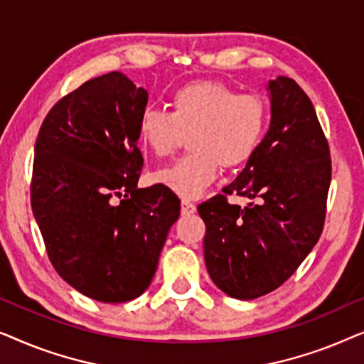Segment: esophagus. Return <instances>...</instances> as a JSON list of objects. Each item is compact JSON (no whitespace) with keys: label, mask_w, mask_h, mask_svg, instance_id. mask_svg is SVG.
Here are the masks:
<instances>
[{"label":"esophagus","mask_w":364,"mask_h":364,"mask_svg":"<svg viewBox=\"0 0 364 364\" xmlns=\"http://www.w3.org/2000/svg\"><path fill=\"white\" fill-rule=\"evenodd\" d=\"M196 210H197L196 203H192L191 200H186V198H183L182 203H181L182 215H192V213H196Z\"/></svg>","instance_id":"34e87169"}]
</instances>
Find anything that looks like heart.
Returning <instances> with one entry per match:
<instances>
[{"instance_id": "heart-1", "label": "heart", "mask_w": 364, "mask_h": 364, "mask_svg": "<svg viewBox=\"0 0 364 364\" xmlns=\"http://www.w3.org/2000/svg\"><path fill=\"white\" fill-rule=\"evenodd\" d=\"M267 129V106L257 94H238L220 81H192L171 94V112L149 106L137 124L139 141L168 157L188 136L191 154L156 172L154 181L181 197L196 198L225 171L245 164Z\"/></svg>"}]
</instances>
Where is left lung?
Instances as JSON below:
<instances>
[{"label":"left lung","instance_id":"1","mask_svg":"<svg viewBox=\"0 0 364 364\" xmlns=\"http://www.w3.org/2000/svg\"><path fill=\"white\" fill-rule=\"evenodd\" d=\"M270 129L223 193L197 207L213 283L237 300L283 285L316 245L326 217L331 159L315 107L290 77L268 82ZM228 195L251 198L242 209Z\"/></svg>","mask_w":364,"mask_h":364}]
</instances>
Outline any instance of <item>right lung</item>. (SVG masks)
<instances>
[{"label":"right lung","mask_w":364,"mask_h":364,"mask_svg":"<svg viewBox=\"0 0 364 364\" xmlns=\"http://www.w3.org/2000/svg\"><path fill=\"white\" fill-rule=\"evenodd\" d=\"M146 106V89L107 73L54 104L34 146L31 207L49 260L97 301H131L147 290L181 215L171 188H137Z\"/></svg>","instance_id":"1"}]
</instances>
